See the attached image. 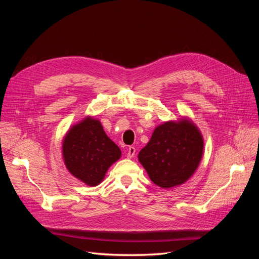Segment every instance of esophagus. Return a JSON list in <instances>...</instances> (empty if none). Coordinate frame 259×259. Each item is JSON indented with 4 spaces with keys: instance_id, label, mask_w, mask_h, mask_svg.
<instances>
[{
    "instance_id": "1",
    "label": "esophagus",
    "mask_w": 259,
    "mask_h": 259,
    "mask_svg": "<svg viewBox=\"0 0 259 259\" xmlns=\"http://www.w3.org/2000/svg\"><path fill=\"white\" fill-rule=\"evenodd\" d=\"M135 153H136V149H135V147H128V149H127V153H126V155H127V158H133V156L135 155Z\"/></svg>"
}]
</instances>
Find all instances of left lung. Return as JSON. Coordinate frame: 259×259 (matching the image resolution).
Masks as SVG:
<instances>
[{"label": "left lung", "instance_id": "left-lung-1", "mask_svg": "<svg viewBox=\"0 0 259 259\" xmlns=\"http://www.w3.org/2000/svg\"><path fill=\"white\" fill-rule=\"evenodd\" d=\"M203 147L201 133L190 120L169 121L155 127L138 160L153 184L171 188L193 175L202 159Z\"/></svg>", "mask_w": 259, "mask_h": 259}]
</instances>
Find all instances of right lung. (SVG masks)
<instances>
[{
  "label": "right lung",
  "mask_w": 259,
  "mask_h": 259,
  "mask_svg": "<svg viewBox=\"0 0 259 259\" xmlns=\"http://www.w3.org/2000/svg\"><path fill=\"white\" fill-rule=\"evenodd\" d=\"M62 155L70 173L94 187L103 182L108 168L121 158V150L106 135L101 123L88 116L67 133Z\"/></svg>",
  "instance_id": "obj_1"
}]
</instances>
